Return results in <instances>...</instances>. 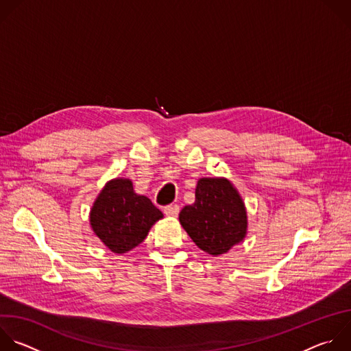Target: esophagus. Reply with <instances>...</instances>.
Wrapping results in <instances>:
<instances>
[{
  "instance_id": "esophagus-1",
  "label": "esophagus",
  "mask_w": 351,
  "mask_h": 351,
  "mask_svg": "<svg viewBox=\"0 0 351 351\" xmlns=\"http://www.w3.org/2000/svg\"><path fill=\"white\" fill-rule=\"evenodd\" d=\"M164 212H165V215L167 216H172V217H175V216H178V213H179V205H168V206H165L164 208Z\"/></svg>"
}]
</instances>
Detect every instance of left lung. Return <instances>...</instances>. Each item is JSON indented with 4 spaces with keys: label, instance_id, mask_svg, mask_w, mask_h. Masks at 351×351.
Segmentation results:
<instances>
[{
    "label": "left lung",
    "instance_id": "8db88e82",
    "mask_svg": "<svg viewBox=\"0 0 351 351\" xmlns=\"http://www.w3.org/2000/svg\"><path fill=\"white\" fill-rule=\"evenodd\" d=\"M179 220L195 245L210 255L226 254L247 232L244 202L226 179H199L195 201L180 210Z\"/></svg>",
    "mask_w": 351,
    "mask_h": 351
}]
</instances>
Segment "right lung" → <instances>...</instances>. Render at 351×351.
Instances as JSON below:
<instances>
[{
    "label": "right lung",
    "mask_w": 351,
    "mask_h": 351,
    "mask_svg": "<svg viewBox=\"0 0 351 351\" xmlns=\"http://www.w3.org/2000/svg\"><path fill=\"white\" fill-rule=\"evenodd\" d=\"M162 212L145 195L134 191L130 179H114L106 184L90 210L95 234L115 254L138 247Z\"/></svg>",
    "instance_id": "add662e5"
}]
</instances>
